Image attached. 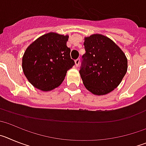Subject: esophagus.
Segmentation results:
<instances>
[{"mask_svg": "<svg viewBox=\"0 0 146 146\" xmlns=\"http://www.w3.org/2000/svg\"><path fill=\"white\" fill-rule=\"evenodd\" d=\"M74 63H75V66H76L78 67V66H79L80 64V59L78 58V59H77V60H75Z\"/></svg>", "mask_w": 146, "mask_h": 146, "instance_id": "obj_1", "label": "esophagus"}]
</instances>
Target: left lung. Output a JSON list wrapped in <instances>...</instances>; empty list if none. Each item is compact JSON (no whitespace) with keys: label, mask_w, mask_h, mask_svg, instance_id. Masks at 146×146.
<instances>
[{"label":"left lung","mask_w":146,"mask_h":146,"mask_svg":"<svg viewBox=\"0 0 146 146\" xmlns=\"http://www.w3.org/2000/svg\"><path fill=\"white\" fill-rule=\"evenodd\" d=\"M86 52L82 55L80 74L88 91L103 96L116 88L128 68L124 52L113 40L100 33L84 38Z\"/></svg>","instance_id":"obj_1"}]
</instances>
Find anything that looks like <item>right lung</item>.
Masks as SVG:
<instances>
[{"label": "right lung", "mask_w": 146, "mask_h": 146, "mask_svg": "<svg viewBox=\"0 0 146 146\" xmlns=\"http://www.w3.org/2000/svg\"><path fill=\"white\" fill-rule=\"evenodd\" d=\"M69 35L45 33L27 47L22 59L23 73L36 88L50 91L65 79L67 71L74 65L66 43Z\"/></svg>", "instance_id": "obj_1"}]
</instances>
